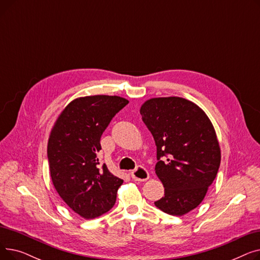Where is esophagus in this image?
<instances>
[{
  "label": "esophagus",
  "mask_w": 260,
  "mask_h": 260,
  "mask_svg": "<svg viewBox=\"0 0 260 260\" xmlns=\"http://www.w3.org/2000/svg\"><path fill=\"white\" fill-rule=\"evenodd\" d=\"M132 178L136 181H145L149 178V174L143 167H139L131 173Z\"/></svg>",
  "instance_id": "34e87169"
}]
</instances>
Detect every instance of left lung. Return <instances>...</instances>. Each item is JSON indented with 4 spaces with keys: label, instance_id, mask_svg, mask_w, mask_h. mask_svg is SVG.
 <instances>
[{
    "label": "left lung",
    "instance_id": "obj_1",
    "mask_svg": "<svg viewBox=\"0 0 260 260\" xmlns=\"http://www.w3.org/2000/svg\"><path fill=\"white\" fill-rule=\"evenodd\" d=\"M140 114L154 137L155 171L165 186L155 206L182 216L199 206L216 178L221 153L215 128L197 104L179 97L149 99Z\"/></svg>",
    "mask_w": 260,
    "mask_h": 260
}]
</instances>
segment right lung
Instances as JSON below:
<instances>
[{"instance_id":"obj_1","label":"right lung","mask_w":260,"mask_h":260,"mask_svg":"<svg viewBox=\"0 0 260 260\" xmlns=\"http://www.w3.org/2000/svg\"><path fill=\"white\" fill-rule=\"evenodd\" d=\"M128 103L118 95L80 97L68 104L51 128L47 157L54 188L75 213L93 219L111 210L123 180L97 153L100 139L115 115Z\"/></svg>"}]
</instances>
